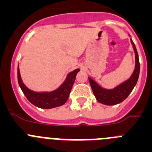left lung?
<instances>
[{"mask_svg":"<svg viewBox=\"0 0 152 152\" xmlns=\"http://www.w3.org/2000/svg\"><path fill=\"white\" fill-rule=\"evenodd\" d=\"M131 43H132L134 51H135L136 66H135L133 73L129 79H127L126 81L123 83L122 84L119 85L113 89H105V88L101 87L98 83H95L92 79H91L90 77L88 78L93 93H94L97 101L100 103L106 105H115L119 103H121L129 96V95L137 83L139 76V72H140V64H139V54H138L136 45L132 39H131Z\"/></svg>","mask_w":152,"mask_h":152,"instance_id":"left-lung-1","label":"left lung"}]
</instances>
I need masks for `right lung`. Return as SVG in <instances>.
Instances as JSON below:
<instances>
[{
  "instance_id": "add662e5",
  "label": "right lung",
  "mask_w": 152,
  "mask_h": 152,
  "mask_svg": "<svg viewBox=\"0 0 152 152\" xmlns=\"http://www.w3.org/2000/svg\"><path fill=\"white\" fill-rule=\"evenodd\" d=\"M79 72V69H76L69 73L66 80L59 88L50 92H35L27 88L22 81L19 67L17 69V76L19 85L27 99L32 104L42 109H50L61 106L66 103L74 84L76 74Z\"/></svg>"
}]
</instances>
